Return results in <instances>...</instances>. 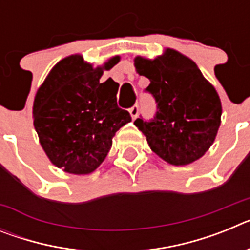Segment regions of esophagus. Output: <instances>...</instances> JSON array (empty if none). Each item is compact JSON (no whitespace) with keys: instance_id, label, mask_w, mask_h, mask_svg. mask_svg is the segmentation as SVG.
<instances>
[{"instance_id":"1","label":"esophagus","mask_w":250,"mask_h":250,"mask_svg":"<svg viewBox=\"0 0 250 250\" xmlns=\"http://www.w3.org/2000/svg\"><path fill=\"white\" fill-rule=\"evenodd\" d=\"M130 112V116H131L132 120H135L136 118H138V115H139V106L138 105H134L131 107V109L129 110Z\"/></svg>"}]
</instances>
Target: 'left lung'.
Instances as JSON below:
<instances>
[{"mask_svg": "<svg viewBox=\"0 0 250 250\" xmlns=\"http://www.w3.org/2000/svg\"><path fill=\"white\" fill-rule=\"evenodd\" d=\"M134 65L139 75L150 80L146 91L158 104L151 121L134 123L150 149L176 167L202 158L220 126L222 103L215 87L193 60L173 48L154 60L136 56Z\"/></svg>", "mask_w": 250, "mask_h": 250, "instance_id": "left-lung-1", "label": "left lung"}]
</instances>
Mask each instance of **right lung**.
<instances>
[{
    "label": "right lung",
    "mask_w": 250,
    "mask_h": 250,
    "mask_svg": "<svg viewBox=\"0 0 250 250\" xmlns=\"http://www.w3.org/2000/svg\"><path fill=\"white\" fill-rule=\"evenodd\" d=\"M119 61L120 56H114L94 67L81 55H71L51 68L37 90L32 118L40 144L51 163L66 173L95 171L115 132L131 121L129 112L118 107V83L100 81Z\"/></svg>",
    "instance_id": "right-lung-1"
}]
</instances>
